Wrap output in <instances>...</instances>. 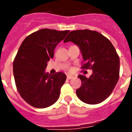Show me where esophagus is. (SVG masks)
Masks as SVG:
<instances>
[{
  "label": "esophagus",
  "mask_w": 132,
  "mask_h": 132,
  "mask_svg": "<svg viewBox=\"0 0 132 132\" xmlns=\"http://www.w3.org/2000/svg\"><path fill=\"white\" fill-rule=\"evenodd\" d=\"M73 77H74V76H73V75H67V78L68 79H73Z\"/></svg>",
  "instance_id": "esophagus-1"
}]
</instances>
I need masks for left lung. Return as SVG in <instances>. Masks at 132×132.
I'll list each match as a JSON object with an SVG mask.
<instances>
[{"mask_svg":"<svg viewBox=\"0 0 132 132\" xmlns=\"http://www.w3.org/2000/svg\"><path fill=\"white\" fill-rule=\"evenodd\" d=\"M76 44L82 53V69L90 67L93 74L87 78L79 75L81 87L76 94L88 104L101 103L107 98L117 84L120 73V58L108 39L96 31L79 30L71 31L63 42Z\"/></svg>","mask_w":132,"mask_h":132,"instance_id":"1","label":"left lung"}]
</instances>
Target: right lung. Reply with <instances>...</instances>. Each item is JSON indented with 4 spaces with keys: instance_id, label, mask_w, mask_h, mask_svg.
<instances>
[{
    "instance_id": "right-lung-1",
    "label": "right lung",
    "mask_w": 132,
    "mask_h": 132,
    "mask_svg": "<svg viewBox=\"0 0 132 132\" xmlns=\"http://www.w3.org/2000/svg\"><path fill=\"white\" fill-rule=\"evenodd\" d=\"M69 32L42 29L27 36L20 46L13 62L14 77L20 96L32 106L47 108L59 98L66 75L48 74L45 68L57 45Z\"/></svg>"
}]
</instances>
